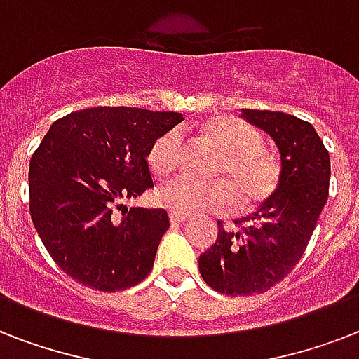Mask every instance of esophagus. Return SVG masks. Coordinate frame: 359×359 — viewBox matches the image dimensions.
I'll list each match as a JSON object with an SVG mask.
<instances>
[{
	"mask_svg": "<svg viewBox=\"0 0 359 359\" xmlns=\"http://www.w3.org/2000/svg\"><path fill=\"white\" fill-rule=\"evenodd\" d=\"M169 219H171V224H184L186 216L179 212H169Z\"/></svg>",
	"mask_w": 359,
	"mask_h": 359,
	"instance_id": "1",
	"label": "esophagus"
}]
</instances>
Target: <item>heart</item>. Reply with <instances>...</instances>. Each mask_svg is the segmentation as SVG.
Segmentation results:
<instances>
[{"instance_id": "heart-1", "label": "heart", "mask_w": 359, "mask_h": 359, "mask_svg": "<svg viewBox=\"0 0 359 359\" xmlns=\"http://www.w3.org/2000/svg\"><path fill=\"white\" fill-rule=\"evenodd\" d=\"M205 135L224 151L216 175L225 180L199 182L190 177H175L163 182L156 199L171 212L199 214L231 210L238 194L244 207H255L276 188L278 169L266 152H262L259 132L235 117H219L205 124ZM184 143L179 128L165 130L149 149V165L158 175L171 173L182 160Z\"/></svg>"}]
</instances>
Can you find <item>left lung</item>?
Returning <instances> with one entry per match:
<instances>
[{"instance_id":"left-lung-1","label":"left lung","mask_w":359,"mask_h":359,"mask_svg":"<svg viewBox=\"0 0 359 359\" xmlns=\"http://www.w3.org/2000/svg\"><path fill=\"white\" fill-rule=\"evenodd\" d=\"M242 119L270 134L281 154L272 196L235 229L218 222V238L199 257L208 287L229 296L266 292L304 255L330 190V154L311 123L268 109H242Z\"/></svg>"}]
</instances>
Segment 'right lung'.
<instances>
[{
    "mask_svg": "<svg viewBox=\"0 0 359 359\" xmlns=\"http://www.w3.org/2000/svg\"><path fill=\"white\" fill-rule=\"evenodd\" d=\"M184 119L175 111L98 106L50 126L29 162V214L42 244L78 283L115 292L141 283L169 216L126 208L152 188L149 149Z\"/></svg>",
    "mask_w": 359,
    "mask_h": 359,
    "instance_id": "right-lung-1",
    "label": "right lung"
}]
</instances>
